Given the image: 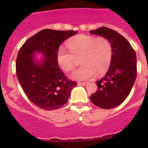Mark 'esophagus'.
<instances>
[{"instance_id":"obj_1","label":"esophagus","mask_w":148,"mask_h":148,"mask_svg":"<svg viewBox=\"0 0 148 148\" xmlns=\"http://www.w3.org/2000/svg\"><path fill=\"white\" fill-rule=\"evenodd\" d=\"M87 84V82H78V85H82V86H85Z\"/></svg>"}]
</instances>
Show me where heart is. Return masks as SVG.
<instances>
[{
	"label": "heart",
	"instance_id": "b5f03b06",
	"mask_svg": "<svg viewBox=\"0 0 148 148\" xmlns=\"http://www.w3.org/2000/svg\"><path fill=\"white\" fill-rule=\"evenodd\" d=\"M69 50L60 47L57 51L56 60L58 66L66 72L75 68L76 58H80L82 66L73 73L76 80H88L96 73L101 75L109 68L113 57L110 41L104 37L95 38L79 35L67 41Z\"/></svg>",
	"mask_w": 148,
	"mask_h": 148
}]
</instances>
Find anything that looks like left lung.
<instances>
[{
  "label": "left lung",
  "mask_w": 148,
  "mask_h": 148,
  "mask_svg": "<svg viewBox=\"0 0 148 148\" xmlns=\"http://www.w3.org/2000/svg\"><path fill=\"white\" fill-rule=\"evenodd\" d=\"M90 33L108 38L113 57L106 75L96 82L98 89L90 100L99 108L110 109L121 104L130 94L137 75L136 55L128 40L115 30L101 27Z\"/></svg>",
  "instance_id": "8db88e82"
}]
</instances>
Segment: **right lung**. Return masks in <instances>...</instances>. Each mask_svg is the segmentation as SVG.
I'll return each instance as SVG.
<instances>
[{
    "mask_svg": "<svg viewBox=\"0 0 148 148\" xmlns=\"http://www.w3.org/2000/svg\"><path fill=\"white\" fill-rule=\"evenodd\" d=\"M77 32L45 29L26 40L18 52L17 78L27 98L39 108L53 110L63 107L72 89L77 85L66 78L56 60L60 44ZM36 51L45 56L42 63L38 64L33 60Z\"/></svg>",
    "mask_w": 148,
    "mask_h": 148,
    "instance_id": "1",
    "label": "right lung"
}]
</instances>
